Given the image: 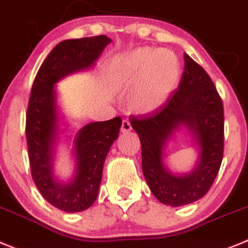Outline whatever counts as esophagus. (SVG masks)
<instances>
[{
  "label": "esophagus",
  "mask_w": 248,
  "mask_h": 248,
  "mask_svg": "<svg viewBox=\"0 0 248 248\" xmlns=\"http://www.w3.org/2000/svg\"><path fill=\"white\" fill-rule=\"evenodd\" d=\"M131 129H132V126H131V124H129L128 120H124V121H122V126H121V132L128 133Z\"/></svg>",
  "instance_id": "obj_1"
}]
</instances>
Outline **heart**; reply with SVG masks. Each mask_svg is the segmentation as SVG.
<instances>
[{"label":"heart","instance_id":"1","mask_svg":"<svg viewBox=\"0 0 248 248\" xmlns=\"http://www.w3.org/2000/svg\"><path fill=\"white\" fill-rule=\"evenodd\" d=\"M113 74L120 88L133 93V108L148 112L160 108L177 86L180 64L169 50L140 49L117 60Z\"/></svg>","mask_w":248,"mask_h":248}]
</instances>
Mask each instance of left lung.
Instances as JSON below:
<instances>
[{"instance_id": "8db88e82", "label": "left lung", "mask_w": 248, "mask_h": 248, "mask_svg": "<svg viewBox=\"0 0 248 248\" xmlns=\"http://www.w3.org/2000/svg\"><path fill=\"white\" fill-rule=\"evenodd\" d=\"M179 86L166 104L148 116L131 117L142 146V171L149 189L160 202L182 206L202 199L211 188L224 155L222 100L202 65L184 54ZM179 124L193 129L201 144L197 168L188 176L174 177L162 167L166 140Z\"/></svg>"}]
</instances>
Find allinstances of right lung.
<instances>
[{
	"instance_id": "obj_1",
	"label": "right lung",
	"mask_w": 248,
	"mask_h": 248,
	"mask_svg": "<svg viewBox=\"0 0 248 248\" xmlns=\"http://www.w3.org/2000/svg\"><path fill=\"white\" fill-rule=\"evenodd\" d=\"M111 42L106 35L60 42L38 70L26 115V138L31 174L44 199L60 210L78 213L96 200L105 158L119 137L121 117L93 122L75 138L77 174L68 184H58L52 173V144L55 135L54 84L62 78L89 68Z\"/></svg>"
}]
</instances>
